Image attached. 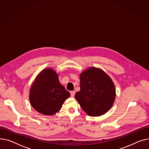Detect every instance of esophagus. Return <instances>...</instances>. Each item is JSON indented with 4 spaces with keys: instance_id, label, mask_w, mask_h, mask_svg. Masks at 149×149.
<instances>
[{
    "instance_id": "obj_1",
    "label": "esophagus",
    "mask_w": 149,
    "mask_h": 149,
    "mask_svg": "<svg viewBox=\"0 0 149 149\" xmlns=\"http://www.w3.org/2000/svg\"><path fill=\"white\" fill-rule=\"evenodd\" d=\"M74 94H75V91H72L70 92V95H71L72 97H74Z\"/></svg>"
}]
</instances>
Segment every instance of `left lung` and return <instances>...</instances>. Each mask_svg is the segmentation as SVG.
<instances>
[{"label": "left lung", "instance_id": "1", "mask_svg": "<svg viewBox=\"0 0 149 149\" xmlns=\"http://www.w3.org/2000/svg\"><path fill=\"white\" fill-rule=\"evenodd\" d=\"M80 88L75 99L90 116L104 114L115 101L114 84L108 74L99 68L91 67L80 74Z\"/></svg>", "mask_w": 149, "mask_h": 149}]
</instances>
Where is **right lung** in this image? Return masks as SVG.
I'll use <instances>...</instances> for the list:
<instances>
[{"label": "right lung", "mask_w": 149, "mask_h": 149, "mask_svg": "<svg viewBox=\"0 0 149 149\" xmlns=\"http://www.w3.org/2000/svg\"><path fill=\"white\" fill-rule=\"evenodd\" d=\"M70 93L59 82L58 74L51 68H46L37 76L29 91L32 107L45 116L59 111Z\"/></svg>", "instance_id": "obj_1"}]
</instances>
